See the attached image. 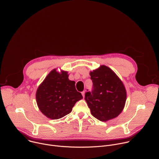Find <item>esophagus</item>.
<instances>
[{"mask_svg":"<svg viewBox=\"0 0 159 159\" xmlns=\"http://www.w3.org/2000/svg\"><path fill=\"white\" fill-rule=\"evenodd\" d=\"M82 94L83 98H84V97H85V91H82Z\"/></svg>","mask_w":159,"mask_h":159,"instance_id":"1","label":"esophagus"}]
</instances>
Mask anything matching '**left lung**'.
<instances>
[{"label": "left lung", "instance_id": "1", "mask_svg": "<svg viewBox=\"0 0 159 159\" xmlns=\"http://www.w3.org/2000/svg\"><path fill=\"white\" fill-rule=\"evenodd\" d=\"M90 75L93 89L85 93V100L93 116L103 122L117 117L124 108L127 97L122 82L105 65L91 71Z\"/></svg>", "mask_w": 159, "mask_h": 159}]
</instances>
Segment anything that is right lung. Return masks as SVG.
<instances>
[{"label":"right lung","instance_id":"right-lung-1","mask_svg":"<svg viewBox=\"0 0 159 159\" xmlns=\"http://www.w3.org/2000/svg\"><path fill=\"white\" fill-rule=\"evenodd\" d=\"M68 72L56 69L48 75L37 90L39 110L51 119H58L70 113L78 101L83 98L75 89V82L68 79Z\"/></svg>","mask_w":159,"mask_h":159}]
</instances>
